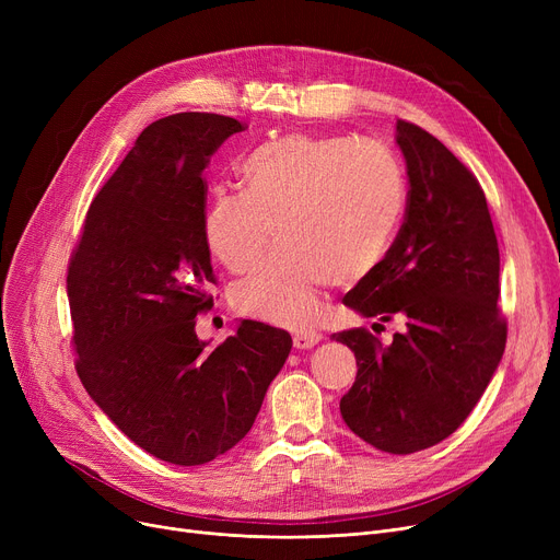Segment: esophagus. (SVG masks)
<instances>
[{"instance_id":"34e87169","label":"esophagus","mask_w":560,"mask_h":560,"mask_svg":"<svg viewBox=\"0 0 560 560\" xmlns=\"http://www.w3.org/2000/svg\"><path fill=\"white\" fill-rule=\"evenodd\" d=\"M322 340V336L317 331H298L295 338H292V345L295 349H311Z\"/></svg>"}]
</instances>
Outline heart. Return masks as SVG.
Masks as SVG:
<instances>
[{
	"instance_id": "b5f03b06",
	"label": "heart",
	"mask_w": 560,
	"mask_h": 560,
	"mask_svg": "<svg viewBox=\"0 0 560 560\" xmlns=\"http://www.w3.org/2000/svg\"><path fill=\"white\" fill-rule=\"evenodd\" d=\"M241 176L245 190H213L203 241L243 275L277 235L270 256L235 283L233 304L290 329L313 325L325 288L378 268L408 203L399 156L374 140L288 133L249 152Z\"/></svg>"
}]
</instances>
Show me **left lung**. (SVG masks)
<instances>
[{
	"mask_svg": "<svg viewBox=\"0 0 560 560\" xmlns=\"http://www.w3.org/2000/svg\"><path fill=\"white\" fill-rule=\"evenodd\" d=\"M406 159V218L378 268L342 304L404 331L390 345L368 329L334 334L357 357L340 399L347 427L372 447L413 454L452 435L488 388L506 347L499 247L486 195L429 131L397 120ZM381 327V325H376Z\"/></svg>",
	"mask_w": 560,
	"mask_h": 560,
	"instance_id": "1",
	"label": "left lung"
}]
</instances>
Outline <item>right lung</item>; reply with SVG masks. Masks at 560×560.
I'll list each match as a JSON object with an SVG mask.
<instances>
[{"instance_id":"add662e5","label":"right lung","mask_w":560,"mask_h":560,"mask_svg":"<svg viewBox=\"0 0 560 560\" xmlns=\"http://www.w3.org/2000/svg\"><path fill=\"white\" fill-rule=\"evenodd\" d=\"M241 131L218 113L152 122L93 199L68 265L83 388L138 447L174 465L238 445L292 347L288 331L254 319L218 347L195 331L215 283L201 174Z\"/></svg>"}]
</instances>
